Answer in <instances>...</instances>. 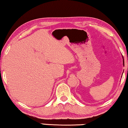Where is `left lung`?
Instances as JSON below:
<instances>
[{"instance_id": "1", "label": "left lung", "mask_w": 128, "mask_h": 128, "mask_svg": "<svg viewBox=\"0 0 128 128\" xmlns=\"http://www.w3.org/2000/svg\"><path fill=\"white\" fill-rule=\"evenodd\" d=\"M123 66H124V60H123Z\"/></svg>"}]
</instances>
